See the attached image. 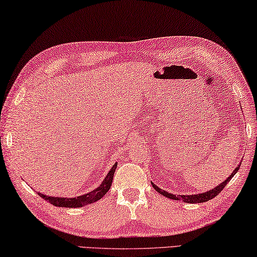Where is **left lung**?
<instances>
[{"label":"left lung","mask_w":257,"mask_h":257,"mask_svg":"<svg viewBox=\"0 0 257 257\" xmlns=\"http://www.w3.org/2000/svg\"><path fill=\"white\" fill-rule=\"evenodd\" d=\"M239 167H240V165H238L237 167H235V170H233V172H232V173H231V175L228 176V178H226V180H224L221 184H218L217 187L213 188V189H211V190H208V191H206V192L197 193V195H173V193L167 192L165 190H163V189L158 188L156 184H154L153 182H151V184H153V187H154L155 190L161 193V195L165 196L166 198L174 199V200H182V201H184V203H188V204L205 203V201H207L209 199H213L214 197H216L218 193H220L222 190H223V188L226 186V184H228L229 181L233 178L235 173H237L238 170H239Z\"/></svg>","instance_id":"obj_1"}]
</instances>
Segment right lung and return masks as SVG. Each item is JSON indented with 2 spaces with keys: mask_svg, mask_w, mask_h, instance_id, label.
I'll list each match as a JSON object with an SVG mask.
<instances>
[{
  "mask_svg": "<svg viewBox=\"0 0 257 257\" xmlns=\"http://www.w3.org/2000/svg\"><path fill=\"white\" fill-rule=\"evenodd\" d=\"M116 167H117V163L113 164V166L110 168V171H109V173L107 174L106 178L103 179L100 186L96 189H94V190L90 191L89 193H85V195L74 197V198H66V197L64 198V197L46 196L44 193H41V192H37V193H39L42 198L48 200L50 204L58 206V207H69V208L83 207V206L85 205L95 203V201L100 200L104 195H106L111 187L112 178H113V174H115Z\"/></svg>",
  "mask_w": 257,
  "mask_h": 257,
  "instance_id": "right-lung-1",
  "label": "right lung"
}]
</instances>
